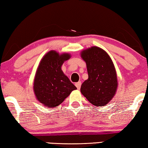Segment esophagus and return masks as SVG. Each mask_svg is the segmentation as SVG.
Returning <instances> with one entry per match:
<instances>
[{
  "mask_svg": "<svg viewBox=\"0 0 148 148\" xmlns=\"http://www.w3.org/2000/svg\"><path fill=\"white\" fill-rule=\"evenodd\" d=\"M75 86L77 88V89H80L81 88V82H77V83H75Z\"/></svg>",
  "mask_w": 148,
  "mask_h": 148,
  "instance_id": "obj_1",
  "label": "esophagus"
}]
</instances>
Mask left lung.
I'll list each match as a JSON object with an SVG mask.
<instances>
[{
	"label": "left lung",
	"mask_w": 148,
	"mask_h": 148,
	"mask_svg": "<svg viewBox=\"0 0 148 148\" xmlns=\"http://www.w3.org/2000/svg\"><path fill=\"white\" fill-rule=\"evenodd\" d=\"M87 65L88 78L81 85V92L96 106H105L116 92L117 74L108 54L101 47L92 46L81 51Z\"/></svg>",
	"instance_id": "left-lung-1"
}]
</instances>
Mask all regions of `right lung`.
<instances>
[{
  "mask_svg": "<svg viewBox=\"0 0 148 148\" xmlns=\"http://www.w3.org/2000/svg\"><path fill=\"white\" fill-rule=\"evenodd\" d=\"M71 54L51 50L45 53L39 63L34 80L36 99L48 108L60 105L77 87L63 73L61 66L69 60Z\"/></svg>",
  "mask_w": 148,
  "mask_h": 148,
  "instance_id": "add662e5",
  "label": "right lung"
}]
</instances>
